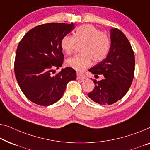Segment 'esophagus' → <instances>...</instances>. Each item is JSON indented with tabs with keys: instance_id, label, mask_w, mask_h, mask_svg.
<instances>
[{
	"instance_id": "obj_1",
	"label": "esophagus",
	"mask_w": 150,
	"mask_h": 150,
	"mask_svg": "<svg viewBox=\"0 0 150 150\" xmlns=\"http://www.w3.org/2000/svg\"><path fill=\"white\" fill-rule=\"evenodd\" d=\"M77 78L78 79H84L86 78V75L83 74V73H77Z\"/></svg>"
}]
</instances>
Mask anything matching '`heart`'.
<instances>
[{"mask_svg":"<svg viewBox=\"0 0 150 150\" xmlns=\"http://www.w3.org/2000/svg\"><path fill=\"white\" fill-rule=\"evenodd\" d=\"M76 42L83 43L81 47V53L67 59L66 64L79 72L87 69L91 64L92 60L95 62L104 60L111 47V40L109 36L90 24L79 26L76 29L73 36H64L60 41L62 52L71 54Z\"/></svg>","mask_w":150,"mask_h":150,"instance_id":"b5f03b06","label":"heart"}]
</instances>
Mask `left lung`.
<instances>
[{
	"label": "left lung",
	"mask_w": 150,
	"mask_h": 150,
	"mask_svg": "<svg viewBox=\"0 0 150 150\" xmlns=\"http://www.w3.org/2000/svg\"><path fill=\"white\" fill-rule=\"evenodd\" d=\"M111 47L107 58L89 69L93 74H103V79H94V90L88 96L100 105L116 103L128 92L134 73V52L124 34L117 28L111 30ZM92 79V78H91Z\"/></svg>",
	"instance_id": "1"
}]
</instances>
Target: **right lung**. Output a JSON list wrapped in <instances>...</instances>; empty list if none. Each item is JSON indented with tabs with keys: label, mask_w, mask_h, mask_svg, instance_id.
I'll return each instance as SVG.
<instances>
[{
	"label": "right lung",
	"mask_w": 150,
	"mask_h": 150,
	"mask_svg": "<svg viewBox=\"0 0 150 150\" xmlns=\"http://www.w3.org/2000/svg\"><path fill=\"white\" fill-rule=\"evenodd\" d=\"M73 28V23L41 24L29 30L19 43L15 75L23 93L35 104H54L63 95L67 83L76 79V71L71 67L51 75L53 69L62 67L64 61L61 39Z\"/></svg>",
	"instance_id": "1"
}]
</instances>
